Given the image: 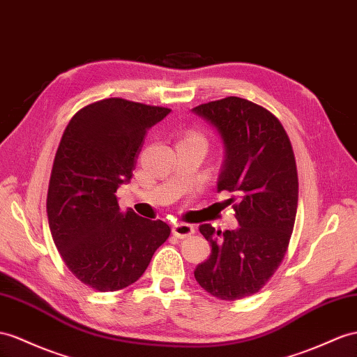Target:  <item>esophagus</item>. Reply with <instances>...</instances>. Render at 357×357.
<instances>
[{
    "mask_svg": "<svg viewBox=\"0 0 357 357\" xmlns=\"http://www.w3.org/2000/svg\"><path fill=\"white\" fill-rule=\"evenodd\" d=\"M172 232H173V235L178 236V238H188V236H191L196 232V229L193 226L187 225V223H176V225H173Z\"/></svg>",
    "mask_w": 357,
    "mask_h": 357,
    "instance_id": "obj_1",
    "label": "esophagus"
}]
</instances>
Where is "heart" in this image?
Segmentation results:
<instances>
[{"label":"heart","instance_id":"heart-1","mask_svg":"<svg viewBox=\"0 0 357 357\" xmlns=\"http://www.w3.org/2000/svg\"><path fill=\"white\" fill-rule=\"evenodd\" d=\"M185 139H191V140H199V142H202V143H205L206 144V140H205V137L202 135V134H199V132H190Z\"/></svg>","mask_w":357,"mask_h":357}]
</instances>
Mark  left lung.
<instances>
[{
  "label": "left lung",
  "instance_id": "obj_1",
  "mask_svg": "<svg viewBox=\"0 0 357 357\" xmlns=\"http://www.w3.org/2000/svg\"><path fill=\"white\" fill-rule=\"evenodd\" d=\"M193 112L222 137L226 160L217 190L234 195L240 225L225 232L199 226L213 249L195 278L217 298L240 300L266 285L285 258L298 202L294 151L279 119L252 100L227 96Z\"/></svg>",
  "mask_w": 357,
  "mask_h": 357
}]
</instances>
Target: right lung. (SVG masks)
Returning a JSON list of instances; mask_svg holds the SVG:
<instances>
[{
  "mask_svg": "<svg viewBox=\"0 0 357 357\" xmlns=\"http://www.w3.org/2000/svg\"><path fill=\"white\" fill-rule=\"evenodd\" d=\"M169 113L122 98L100 99L78 109L63 132L48 187L50 229L70 273L96 291L139 280L169 238L167 223L122 211L116 197L132 178L146 132Z\"/></svg>",
  "mask_w": 357,
  "mask_h": 357,
  "instance_id": "obj_1",
  "label": "right lung"
}]
</instances>
